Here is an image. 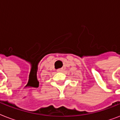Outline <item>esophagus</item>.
Returning <instances> with one entry per match:
<instances>
[{
	"label": "esophagus",
	"mask_w": 120,
	"mask_h": 120,
	"mask_svg": "<svg viewBox=\"0 0 120 120\" xmlns=\"http://www.w3.org/2000/svg\"><path fill=\"white\" fill-rule=\"evenodd\" d=\"M56 71H58V72H61V71H64V69H63V68H59V69L57 70Z\"/></svg>",
	"instance_id": "esophagus-1"
}]
</instances>
